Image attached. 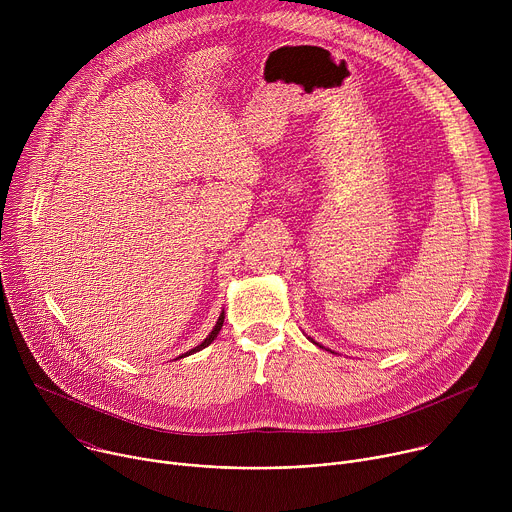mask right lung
Listing matches in <instances>:
<instances>
[{
  "mask_svg": "<svg viewBox=\"0 0 512 512\" xmlns=\"http://www.w3.org/2000/svg\"><path fill=\"white\" fill-rule=\"evenodd\" d=\"M223 322H225V312H223L221 316H218V322H216V326H214V328H212V332H210V334H208V336L204 338V342H202V344H198L196 348H192L190 352H186L184 356H188V354H194V352H198V350L206 348V346H208V344H210V342H212V340L216 338V334H218V332H221V328H223ZM178 358H182V356H178Z\"/></svg>",
  "mask_w": 512,
  "mask_h": 512,
  "instance_id": "obj_1",
  "label": "right lung"
}]
</instances>
